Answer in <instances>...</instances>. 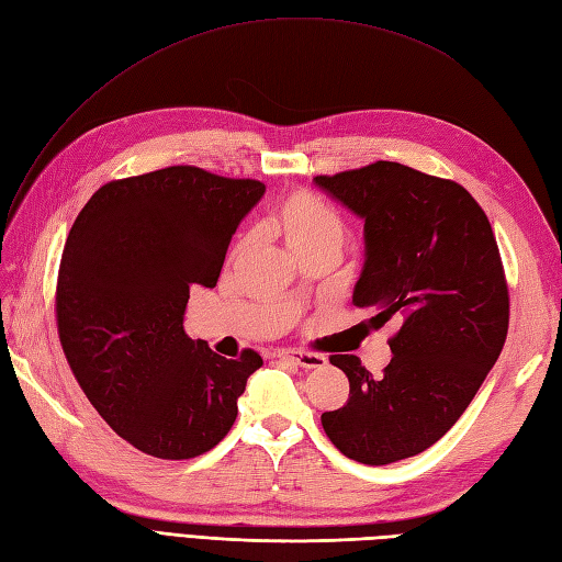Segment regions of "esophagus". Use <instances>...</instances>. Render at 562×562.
<instances>
[{
  "label": "esophagus",
  "instance_id": "obj_1",
  "mask_svg": "<svg viewBox=\"0 0 562 562\" xmlns=\"http://www.w3.org/2000/svg\"><path fill=\"white\" fill-rule=\"evenodd\" d=\"M278 361H284V363H292L296 368H304V370H313V368H323L327 366V358L321 356V353H308V351H278L276 353Z\"/></svg>",
  "mask_w": 562,
  "mask_h": 562
}]
</instances>
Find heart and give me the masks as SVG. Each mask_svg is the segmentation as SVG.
<instances>
[{
    "label": "heart",
    "mask_w": 562,
    "mask_h": 562,
    "mask_svg": "<svg viewBox=\"0 0 562 562\" xmlns=\"http://www.w3.org/2000/svg\"><path fill=\"white\" fill-rule=\"evenodd\" d=\"M270 233L280 237L284 249L292 256L325 254L339 258L347 227L335 209H329L323 199L308 192H294L284 196L268 215ZM244 249L237 244L235 254Z\"/></svg>",
    "instance_id": "heart-1"
}]
</instances>
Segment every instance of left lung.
<instances>
[{
    "label": "left lung",
    "instance_id": "8db88e82",
    "mask_svg": "<svg viewBox=\"0 0 562 562\" xmlns=\"http://www.w3.org/2000/svg\"><path fill=\"white\" fill-rule=\"evenodd\" d=\"M313 182L366 223L353 306L375 327L401 325L382 378L356 356L329 358L351 390L321 415L323 429L358 463H396L456 425L503 349L508 286L496 239L465 187L408 166L378 161Z\"/></svg>",
    "mask_w": 562,
    "mask_h": 562
}]
</instances>
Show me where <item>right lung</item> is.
<instances>
[{
	"instance_id": "add662e5",
	"label": "right lung",
	"mask_w": 562,
	"mask_h": 562,
	"mask_svg": "<svg viewBox=\"0 0 562 562\" xmlns=\"http://www.w3.org/2000/svg\"><path fill=\"white\" fill-rule=\"evenodd\" d=\"M266 192L194 166L109 182L70 227L56 284L68 366L97 413L142 453L211 451L263 366L184 335L190 290L215 286L227 244Z\"/></svg>"
}]
</instances>
